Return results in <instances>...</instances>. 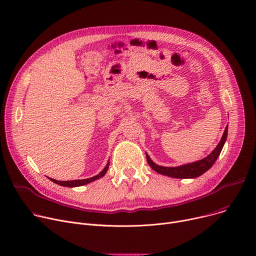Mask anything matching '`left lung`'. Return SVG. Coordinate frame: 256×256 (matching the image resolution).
Returning <instances> with one entry per match:
<instances>
[{
	"mask_svg": "<svg viewBox=\"0 0 256 256\" xmlns=\"http://www.w3.org/2000/svg\"><path fill=\"white\" fill-rule=\"evenodd\" d=\"M227 130L228 128L226 126L223 136H222V139L219 142V144L217 145L216 148H214L206 158L200 160H197V162H195V163L186 164V165H182L180 167H163V166H158V165L154 164L150 160V158L146 154L147 163H148L150 166L158 173L163 174V176H170V178H198L201 176V174H204L206 171H208L214 165V163L216 162V160L218 158V156L223 148V145L226 141Z\"/></svg>",
	"mask_w": 256,
	"mask_h": 256,
	"instance_id": "1",
	"label": "left lung"
}]
</instances>
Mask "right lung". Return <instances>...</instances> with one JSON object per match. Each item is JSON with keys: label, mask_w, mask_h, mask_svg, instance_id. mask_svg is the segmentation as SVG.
Instances as JSON below:
<instances>
[{"label": "right lung", "mask_w": 256, "mask_h": 256, "mask_svg": "<svg viewBox=\"0 0 256 256\" xmlns=\"http://www.w3.org/2000/svg\"><path fill=\"white\" fill-rule=\"evenodd\" d=\"M109 165H110V162H108L106 166L104 168V170H102L100 173L98 174V176H93V178H86V180H67V182H59V180H52V178H50V180L52 182H55V184H58L63 186H70V188H72V186H80L87 184H89V182H93V180H98V178H102V176H104V174H106V170L109 169Z\"/></svg>", "instance_id": "right-lung-1"}]
</instances>
